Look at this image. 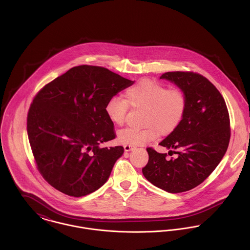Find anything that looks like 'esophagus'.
Returning a JSON list of instances; mask_svg holds the SVG:
<instances>
[{"label": "esophagus", "instance_id": "esophagus-1", "mask_svg": "<svg viewBox=\"0 0 250 250\" xmlns=\"http://www.w3.org/2000/svg\"><path fill=\"white\" fill-rule=\"evenodd\" d=\"M133 146L132 145H124V150L126 151V152H129V151H131V150H133Z\"/></svg>", "mask_w": 250, "mask_h": 250}]
</instances>
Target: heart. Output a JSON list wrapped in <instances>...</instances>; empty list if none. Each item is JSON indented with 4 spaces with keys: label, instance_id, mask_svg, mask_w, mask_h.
<instances>
[{
    "label": "heart",
    "instance_id": "obj_1",
    "mask_svg": "<svg viewBox=\"0 0 250 250\" xmlns=\"http://www.w3.org/2000/svg\"><path fill=\"white\" fill-rule=\"evenodd\" d=\"M125 99L114 96L106 104L107 118L115 125L125 122L129 106L145 108L143 128H125L117 133V140L126 145H143L173 133L181 125L187 110V97L179 88H168L163 83L141 80L125 91Z\"/></svg>",
    "mask_w": 250,
    "mask_h": 250
}]
</instances>
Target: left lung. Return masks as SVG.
<instances>
[{"instance_id":"8db88e82","label":"left lung","mask_w":250,"mask_h":250,"mask_svg":"<svg viewBox=\"0 0 250 250\" xmlns=\"http://www.w3.org/2000/svg\"><path fill=\"white\" fill-rule=\"evenodd\" d=\"M160 79L175 83L187 97V110L178 128L160 145L176 154L168 160L147 148L144 177L170 193L200 185L220 163L230 141V120L225 101L214 84L193 72H167Z\"/></svg>"}]
</instances>
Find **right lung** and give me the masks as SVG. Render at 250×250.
Masks as SVG:
<instances>
[{
  "mask_svg": "<svg viewBox=\"0 0 250 250\" xmlns=\"http://www.w3.org/2000/svg\"><path fill=\"white\" fill-rule=\"evenodd\" d=\"M134 83L104 67L80 65L39 90L27 130L37 168L52 187L81 197L107 182L124 148L99 147L115 138L105 107Z\"/></svg>",
  "mask_w": 250,
  "mask_h": 250,
  "instance_id": "obj_1",
  "label": "right lung"
}]
</instances>
